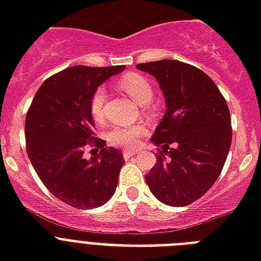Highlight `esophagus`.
Wrapping results in <instances>:
<instances>
[{
    "label": "esophagus",
    "instance_id": "1",
    "mask_svg": "<svg viewBox=\"0 0 261 261\" xmlns=\"http://www.w3.org/2000/svg\"><path fill=\"white\" fill-rule=\"evenodd\" d=\"M135 153H136L135 149H124V151H122V155H124L125 159H129L132 155H135Z\"/></svg>",
    "mask_w": 261,
    "mask_h": 261
}]
</instances>
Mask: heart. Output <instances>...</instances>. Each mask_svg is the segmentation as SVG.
Returning <instances> with one entry per match:
<instances>
[{
  "label": "heart",
  "mask_w": 261,
  "mask_h": 261,
  "mask_svg": "<svg viewBox=\"0 0 261 261\" xmlns=\"http://www.w3.org/2000/svg\"><path fill=\"white\" fill-rule=\"evenodd\" d=\"M118 87L125 94H128L137 105H145L152 99V87L148 80L140 74H125L118 82ZM105 102H106V90L103 87H99L91 98V113L96 122H103L105 120ZM144 132V126L141 125L120 126L109 132L108 140L110 144L117 147H132L139 141V137Z\"/></svg>",
  "instance_id": "heart-1"
}]
</instances>
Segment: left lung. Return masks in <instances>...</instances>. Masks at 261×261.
Returning a JSON list of instances; mask_svg holds the SVG:
<instances>
[{
    "label": "left lung",
    "mask_w": 261,
    "mask_h": 261,
    "mask_svg": "<svg viewBox=\"0 0 261 261\" xmlns=\"http://www.w3.org/2000/svg\"><path fill=\"white\" fill-rule=\"evenodd\" d=\"M136 68L156 79L166 103L151 141L167 156H158L145 182L159 201L184 207L213 187L223 169L231 145L227 103L196 66L161 60Z\"/></svg>",
    "instance_id": "left-lung-1"
}]
</instances>
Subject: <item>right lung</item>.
I'll return each mask as SVG.
<instances>
[{
    "label": "right lung",
    "instance_id": "right-lung-1",
    "mask_svg": "<svg viewBox=\"0 0 261 261\" xmlns=\"http://www.w3.org/2000/svg\"><path fill=\"white\" fill-rule=\"evenodd\" d=\"M125 66H72L48 77L25 117L28 158L44 187L74 208L92 210L112 199L125 163L120 149L95 139L99 153L84 158L94 139L91 98L100 84Z\"/></svg>",
    "mask_w": 261,
    "mask_h": 261
}]
</instances>
